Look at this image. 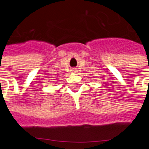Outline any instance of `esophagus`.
Instances as JSON below:
<instances>
[{
	"instance_id": "34e87169",
	"label": "esophagus",
	"mask_w": 149,
	"mask_h": 149,
	"mask_svg": "<svg viewBox=\"0 0 149 149\" xmlns=\"http://www.w3.org/2000/svg\"><path fill=\"white\" fill-rule=\"evenodd\" d=\"M72 72H76V70L75 69H72Z\"/></svg>"
}]
</instances>
